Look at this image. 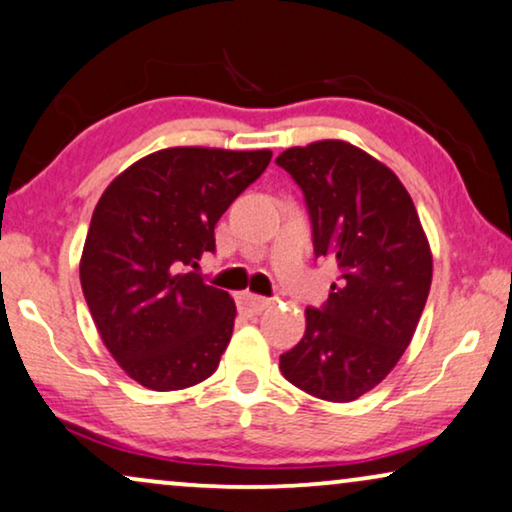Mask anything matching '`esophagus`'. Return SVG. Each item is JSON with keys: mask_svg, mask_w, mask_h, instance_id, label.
<instances>
[{"mask_svg": "<svg viewBox=\"0 0 512 512\" xmlns=\"http://www.w3.org/2000/svg\"><path fill=\"white\" fill-rule=\"evenodd\" d=\"M267 307H271L269 297H260V295H252V293L238 295V309L245 314H262Z\"/></svg>", "mask_w": 512, "mask_h": 512, "instance_id": "obj_1", "label": "esophagus"}]
</instances>
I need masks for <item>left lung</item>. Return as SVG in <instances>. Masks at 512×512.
<instances>
[{"mask_svg":"<svg viewBox=\"0 0 512 512\" xmlns=\"http://www.w3.org/2000/svg\"><path fill=\"white\" fill-rule=\"evenodd\" d=\"M304 193L314 255L340 281L307 307L302 340L281 354L288 383L326 401L373 390L409 347L432 283V252L397 174L347 141L295 146L276 158Z\"/></svg>","mask_w":512,"mask_h":512,"instance_id":"8db88e82","label":"left lung"}]
</instances>
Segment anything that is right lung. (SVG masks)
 Here are the masks:
<instances>
[{
  "label": "right lung",
  "instance_id": "1",
  "mask_svg": "<svg viewBox=\"0 0 512 512\" xmlns=\"http://www.w3.org/2000/svg\"><path fill=\"white\" fill-rule=\"evenodd\" d=\"M271 151L177 146L146 155L96 203L80 260L82 293L122 371L155 392L217 371L236 304L196 274L215 226L267 170Z\"/></svg>",
  "mask_w": 512,
  "mask_h": 512
}]
</instances>
